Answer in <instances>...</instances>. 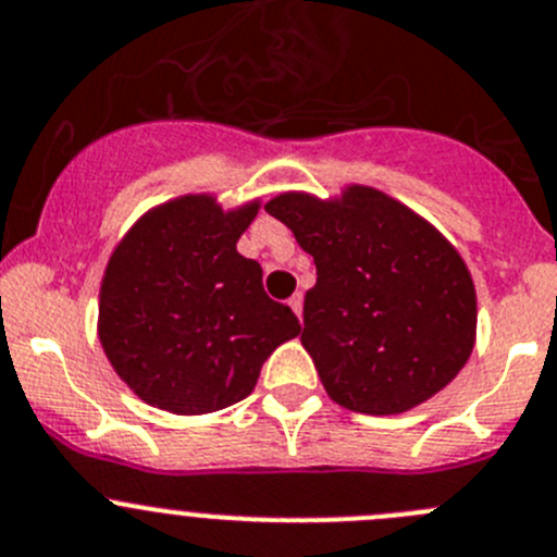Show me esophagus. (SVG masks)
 <instances>
[{"mask_svg": "<svg viewBox=\"0 0 557 557\" xmlns=\"http://www.w3.org/2000/svg\"><path fill=\"white\" fill-rule=\"evenodd\" d=\"M288 305H290V310H294L296 315H299V321H302V305H305V296L302 294H294L288 299Z\"/></svg>", "mask_w": 557, "mask_h": 557, "instance_id": "obj_1", "label": "esophagus"}]
</instances>
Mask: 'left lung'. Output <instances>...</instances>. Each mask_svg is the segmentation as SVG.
I'll use <instances>...</instances> for the list:
<instances>
[{
  "instance_id": "8db88e82",
  "label": "left lung",
  "mask_w": 557,
  "mask_h": 557,
  "mask_svg": "<svg viewBox=\"0 0 557 557\" xmlns=\"http://www.w3.org/2000/svg\"><path fill=\"white\" fill-rule=\"evenodd\" d=\"M267 211L313 255L302 346L326 396L362 414H401L470 360L478 302L459 249L412 208L351 184L321 200L283 191Z\"/></svg>"
}]
</instances>
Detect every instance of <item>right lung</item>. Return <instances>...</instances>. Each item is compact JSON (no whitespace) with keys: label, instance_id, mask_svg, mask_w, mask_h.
Returning <instances> with one entry per match:
<instances>
[{"label":"right lung","instance_id":"add662e5","mask_svg":"<svg viewBox=\"0 0 557 557\" xmlns=\"http://www.w3.org/2000/svg\"><path fill=\"white\" fill-rule=\"evenodd\" d=\"M261 208L184 195L139 216L109 255L98 341L145 404L206 414L242 401L280 343L299 335L288 305L269 299L263 269L236 242Z\"/></svg>","mask_w":557,"mask_h":557}]
</instances>
